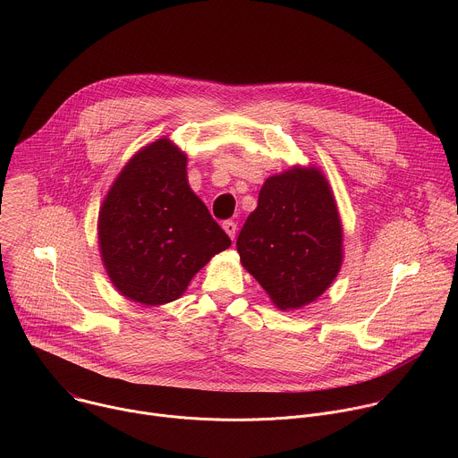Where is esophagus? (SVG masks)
<instances>
[{
	"label": "esophagus",
	"instance_id": "1",
	"mask_svg": "<svg viewBox=\"0 0 458 458\" xmlns=\"http://www.w3.org/2000/svg\"><path fill=\"white\" fill-rule=\"evenodd\" d=\"M223 228H225V232L233 239L235 237V233H237V223L235 221H225L223 223Z\"/></svg>",
	"mask_w": 458,
	"mask_h": 458
}]
</instances>
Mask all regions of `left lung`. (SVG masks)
<instances>
[{
    "label": "left lung",
    "mask_w": 458,
    "mask_h": 458,
    "mask_svg": "<svg viewBox=\"0 0 458 458\" xmlns=\"http://www.w3.org/2000/svg\"><path fill=\"white\" fill-rule=\"evenodd\" d=\"M237 251L277 308H301L322 295L343 263V228L328 181L317 168L268 177Z\"/></svg>",
    "instance_id": "obj_1"
}]
</instances>
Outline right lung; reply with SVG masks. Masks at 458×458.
Segmentation results:
<instances>
[{"mask_svg": "<svg viewBox=\"0 0 458 458\" xmlns=\"http://www.w3.org/2000/svg\"><path fill=\"white\" fill-rule=\"evenodd\" d=\"M232 244L186 179V156L168 140L138 152L99 212V248L114 286L147 306L175 301Z\"/></svg>", "mask_w": 458, "mask_h": 458, "instance_id": "right-lung-1", "label": "right lung"}]
</instances>
